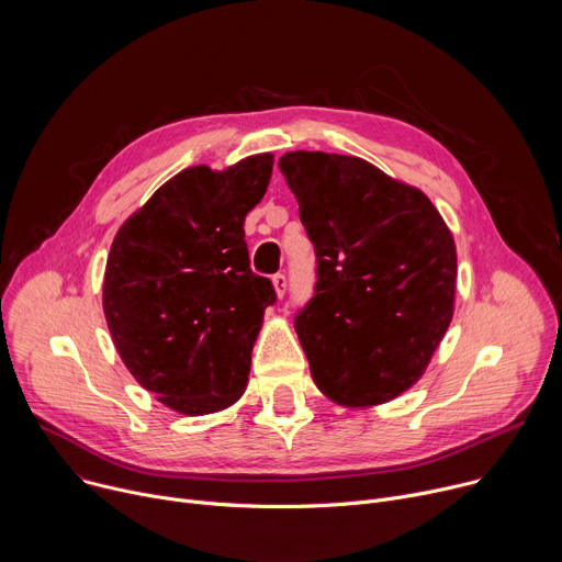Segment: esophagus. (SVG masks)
Masks as SVG:
<instances>
[{
	"mask_svg": "<svg viewBox=\"0 0 562 562\" xmlns=\"http://www.w3.org/2000/svg\"><path fill=\"white\" fill-rule=\"evenodd\" d=\"M271 282H273V289H276V295H278V297H282V295H284V293H286V278H284V276H282V273H276V276H273V280H271Z\"/></svg>",
	"mask_w": 562,
	"mask_h": 562,
	"instance_id": "34e87169",
	"label": "esophagus"
}]
</instances>
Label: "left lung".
I'll use <instances>...</instances> for the list:
<instances>
[{"mask_svg": "<svg viewBox=\"0 0 562 562\" xmlns=\"http://www.w3.org/2000/svg\"><path fill=\"white\" fill-rule=\"evenodd\" d=\"M280 169L317 256L295 317L311 378L345 409L384 405L423 378L451 325V228L420 189L362 157L295 150Z\"/></svg>", "mask_w": 562, "mask_h": 562, "instance_id": "obj_1", "label": "left lung"}]
</instances>
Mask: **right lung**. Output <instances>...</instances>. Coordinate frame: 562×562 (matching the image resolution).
Here are the masks:
<instances>
[{"mask_svg":"<svg viewBox=\"0 0 562 562\" xmlns=\"http://www.w3.org/2000/svg\"><path fill=\"white\" fill-rule=\"evenodd\" d=\"M271 173L273 153L222 171L189 167L113 237L102 284L113 345L137 384L178 414L228 409L247 389L276 291L249 269L245 220Z\"/></svg>","mask_w":562,"mask_h":562,"instance_id":"right-lung-1","label":"right lung"}]
</instances>
